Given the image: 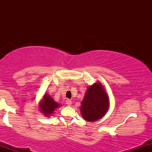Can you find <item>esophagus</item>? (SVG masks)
I'll use <instances>...</instances> for the list:
<instances>
[{
    "instance_id": "1",
    "label": "esophagus",
    "mask_w": 152,
    "mask_h": 152,
    "mask_svg": "<svg viewBox=\"0 0 152 152\" xmlns=\"http://www.w3.org/2000/svg\"><path fill=\"white\" fill-rule=\"evenodd\" d=\"M66 104H67V105H68V106L71 105L72 104L71 100H70V99H67V100H66Z\"/></svg>"
}]
</instances>
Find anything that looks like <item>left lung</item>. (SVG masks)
<instances>
[{
    "mask_svg": "<svg viewBox=\"0 0 152 152\" xmlns=\"http://www.w3.org/2000/svg\"><path fill=\"white\" fill-rule=\"evenodd\" d=\"M109 105V98L103 86L100 83H95L87 89L82 102L81 114L87 121H95L104 115Z\"/></svg>",
    "mask_w": 152,
    "mask_h": 152,
    "instance_id": "8db88e82",
    "label": "left lung"
}]
</instances>
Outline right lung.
Instances as JSON below:
<instances>
[{
  "mask_svg": "<svg viewBox=\"0 0 152 152\" xmlns=\"http://www.w3.org/2000/svg\"><path fill=\"white\" fill-rule=\"evenodd\" d=\"M59 106V104L55 102L53 99L51 97H50L49 95L45 94L44 96L43 100L39 104V109H40V111L43 113L45 115L48 116L49 115L52 114Z\"/></svg>",
  "mask_w": 152,
  "mask_h": 152,
  "instance_id": "obj_1",
  "label": "right lung"
}]
</instances>
